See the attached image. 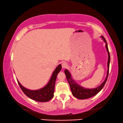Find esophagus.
Wrapping results in <instances>:
<instances>
[{"label": "esophagus", "instance_id": "obj_1", "mask_svg": "<svg viewBox=\"0 0 123 123\" xmlns=\"http://www.w3.org/2000/svg\"><path fill=\"white\" fill-rule=\"evenodd\" d=\"M62 67L63 68H67L68 67V65L66 62H62Z\"/></svg>", "mask_w": 123, "mask_h": 123}]
</instances>
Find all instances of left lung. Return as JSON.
I'll return each mask as SVG.
<instances>
[{
    "mask_svg": "<svg viewBox=\"0 0 123 123\" xmlns=\"http://www.w3.org/2000/svg\"><path fill=\"white\" fill-rule=\"evenodd\" d=\"M102 39L104 40V42L106 44V49L107 51V54H108V61H107V75L105 80L100 85L95 88L92 89H87L85 88L81 85H79L76 81L73 79V78L72 77V75L71 73H70L68 70L66 69L65 70V73L66 76V78L67 79L68 82L69 83L70 87H71V90L72 91V95L76 97L77 98L80 99V100H84V99H87L90 97H92L96 95L97 93H98L104 87V85L106 83L107 78H108V73H109V68H110V52L108 51V45H107V43L106 39L103 36L100 37Z\"/></svg>",
    "mask_w": 123,
    "mask_h": 123,
    "instance_id": "left-lung-1",
    "label": "left lung"
}]
</instances>
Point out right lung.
<instances>
[{
  "mask_svg": "<svg viewBox=\"0 0 123 123\" xmlns=\"http://www.w3.org/2000/svg\"><path fill=\"white\" fill-rule=\"evenodd\" d=\"M61 69V65L57 66V67L56 68L52 73L48 83L42 88L37 90H30L27 89L21 85L18 80L17 81H18L19 86L22 89L23 92L29 98L34 101H38V102H47L51 100L54 97L56 79L57 74Z\"/></svg>",
  "mask_w": 123,
  "mask_h": 123,
  "instance_id": "obj_1",
  "label": "right lung"
}]
</instances>
